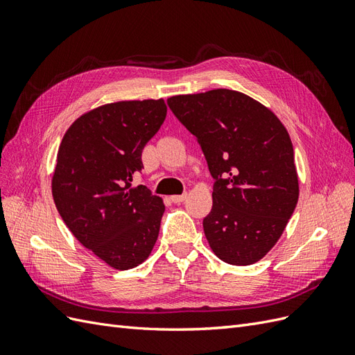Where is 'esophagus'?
<instances>
[{
    "label": "esophagus",
    "mask_w": 355,
    "mask_h": 355,
    "mask_svg": "<svg viewBox=\"0 0 355 355\" xmlns=\"http://www.w3.org/2000/svg\"><path fill=\"white\" fill-rule=\"evenodd\" d=\"M185 198H187V194H182V196H171V201L176 202V204L184 202V201H185Z\"/></svg>",
    "instance_id": "obj_1"
}]
</instances>
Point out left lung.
Returning a JSON list of instances; mask_svg holds the SVG:
<instances>
[{"label": "left lung", "mask_w": 355, "mask_h": 355, "mask_svg": "<svg viewBox=\"0 0 355 355\" xmlns=\"http://www.w3.org/2000/svg\"><path fill=\"white\" fill-rule=\"evenodd\" d=\"M197 137L214 179L202 220L210 249L230 265H252L270 252L299 198L293 145L283 123L244 93L216 89L167 99Z\"/></svg>", "instance_id": "1"}]
</instances>
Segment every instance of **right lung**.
Segmentation results:
<instances>
[{
	"label": "right lung",
	"mask_w": 355,
	"mask_h": 355,
	"mask_svg": "<svg viewBox=\"0 0 355 355\" xmlns=\"http://www.w3.org/2000/svg\"><path fill=\"white\" fill-rule=\"evenodd\" d=\"M166 114L163 99L106 103L77 118L59 146L51 179L58 211L73 237L115 270L141 265L158 239L164 202L132 182Z\"/></svg>",
	"instance_id": "1"
}]
</instances>
